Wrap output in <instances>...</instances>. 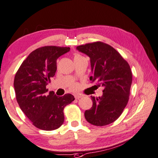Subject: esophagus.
Segmentation results:
<instances>
[{"label": "esophagus", "mask_w": 158, "mask_h": 158, "mask_svg": "<svg viewBox=\"0 0 158 158\" xmlns=\"http://www.w3.org/2000/svg\"><path fill=\"white\" fill-rule=\"evenodd\" d=\"M74 97H75V99H80L81 97V95H79V94H75L74 95Z\"/></svg>", "instance_id": "34e87169"}]
</instances>
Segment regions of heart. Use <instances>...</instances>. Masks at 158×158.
<instances>
[{"label": "heart", "mask_w": 158, "mask_h": 158, "mask_svg": "<svg viewBox=\"0 0 158 158\" xmlns=\"http://www.w3.org/2000/svg\"><path fill=\"white\" fill-rule=\"evenodd\" d=\"M80 56H79V54H76V55H75V56H74V59H75V58H77V57H80Z\"/></svg>", "instance_id": "obj_1"}]
</instances>
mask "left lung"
I'll use <instances>...</instances> for the list:
<instances>
[{"mask_svg": "<svg viewBox=\"0 0 158 158\" xmlns=\"http://www.w3.org/2000/svg\"><path fill=\"white\" fill-rule=\"evenodd\" d=\"M77 50L89 57V79L104 88L102 96L91 97L93 104L84 112L85 119L95 126L112 123L127 104L132 81L130 66L114 48L102 42L79 46Z\"/></svg>", "mask_w": 158, "mask_h": 158, "instance_id": "8db88e82", "label": "left lung"}]
</instances>
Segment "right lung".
<instances>
[{"label":"right lung","instance_id":"obj_1","mask_svg":"<svg viewBox=\"0 0 158 158\" xmlns=\"http://www.w3.org/2000/svg\"><path fill=\"white\" fill-rule=\"evenodd\" d=\"M70 51L69 47L44 46L28 55L15 74L14 86L18 104L37 128L54 130L64 121V108L74 100L71 94L57 97L46 88L54 77L59 56Z\"/></svg>","mask_w":158,"mask_h":158}]
</instances>
